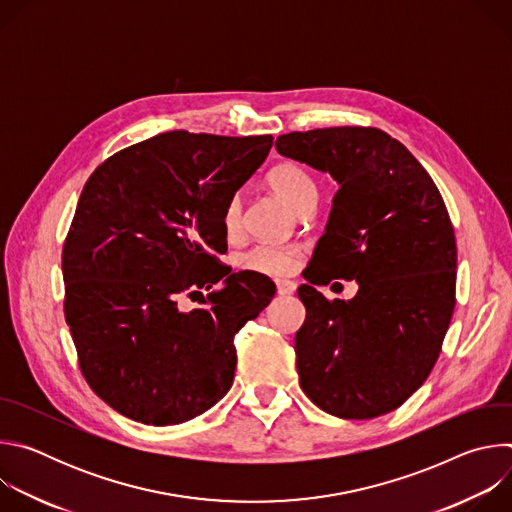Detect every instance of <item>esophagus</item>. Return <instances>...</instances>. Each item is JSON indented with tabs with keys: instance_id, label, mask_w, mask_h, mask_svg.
<instances>
[{
	"instance_id": "esophagus-1",
	"label": "esophagus",
	"mask_w": 512,
	"mask_h": 512,
	"mask_svg": "<svg viewBox=\"0 0 512 512\" xmlns=\"http://www.w3.org/2000/svg\"><path fill=\"white\" fill-rule=\"evenodd\" d=\"M296 291V283H291V281H285V279H281V281H277V294L279 296H291Z\"/></svg>"
}]
</instances>
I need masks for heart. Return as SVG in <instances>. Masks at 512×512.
Listing matches in <instances>:
<instances>
[{"instance_id":"b5f03b06","label":"heart","mask_w":512,"mask_h":512,"mask_svg":"<svg viewBox=\"0 0 512 512\" xmlns=\"http://www.w3.org/2000/svg\"><path fill=\"white\" fill-rule=\"evenodd\" d=\"M267 184L296 210L318 200V182L306 168L294 162H281L273 166L267 174ZM221 223L229 237H235L241 233L243 200L239 194H233L227 200ZM300 255H302V249L298 245L257 243L237 255V265L245 271L261 273L269 277H283L298 267Z\"/></svg>"}]
</instances>
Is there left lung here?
<instances>
[{"instance_id": "obj_1", "label": "left lung", "mask_w": 512, "mask_h": 512, "mask_svg": "<svg viewBox=\"0 0 512 512\" xmlns=\"http://www.w3.org/2000/svg\"><path fill=\"white\" fill-rule=\"evenodd\" d=\"M281 156L330 172L338 192L298 287L302 391L326 413L373 419L401 407L429 377L456 306V237L446 202L405 145L377 127L279 135ZM359 283L346 303L315 289Z\"/></svg>"}]
</instances>
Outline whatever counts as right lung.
Returning <instances> with one entry per match:
<instances>
[{"instance_id":"1","label":"right lung","mask_w":512,"mask_h":512,"mask_svg":"<svg viewBox=\"0 0 512 512\" xmlns=\"http://www.w3.org/2000/svg\"><path fill=\"white\" fill-rule=\"evenodd\" d=\"M271 145V135L168 131L113 154L87 180L62 247L64 318L85 381L121 415L184 423L231 389L235 334L275 285L221 263V216ZM196 295L198 309L177 308Z\"/></svg>"}]
</instances>
